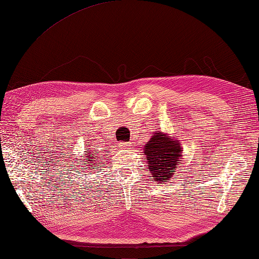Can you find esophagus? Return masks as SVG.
<instances>
[{
  "instance_id": "1",
  "label": "esophagus",
  "mask_w": 259,
  "mask_h": 259,
  "mask_svg": "<svg viewBox=\"0 0 259 259\" xmlns=\"http://www.w3.org/2000/svg\"><path fill=\"white\" fill-rule=\"evenodd\" d=\"M121 146L122 147H129V146H131V145H130V143H121Z\"/></svg>"
}]
</instances>
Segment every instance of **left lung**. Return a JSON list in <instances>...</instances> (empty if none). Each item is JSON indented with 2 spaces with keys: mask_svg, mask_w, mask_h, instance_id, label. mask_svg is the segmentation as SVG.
<instances>
[{
  "mask_svg": "<svg viewBox=\"0 0 259 259\" xmlns=\"http://www.w3.org/2000/svg\"><path fill=\"white\" fill-rule=\"evenodd\" d=\"M181 145L178 140L170 139L166 135L155 134L145 146L144 153L147 157L148 170L154 180L161 182L170 181L175 175L179 158L182 156Z\"/></svg>",
  "mask_w": 259,
  "mask_h": 259,
  "instance_id": "1",
  "label": "left lung"
}]
</instances>
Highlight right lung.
Listing matches in <instances>:
<instances>
[{
    "label": "right lung",
    "instance_id": "obj_1",
    "mask_svg": "<svg viewBox=\"0 0 259 259\" xmlns=\"http://www.w3.org/2000/svg\"><path fill=\"white\" fill-rule=\"evenodd\" d=\"M91 150H88V153L86 154L87 155V157H89L88 158V163H94V165H96V164H98V163H100L101 164V165H98V167H103V166H104L105 165V164L104 163H102L101 161L100 162H96L95 161V157H91ZM84 165H87V164H84ZM89 166H92V165H89ZM82 168V171L84 170V167H81ZM92 168H93V166H92ZM92 168H91V170H92Z\"/></svg>",
    "mask_w": 259,
    "mask_h": 259
}]
</instances>
